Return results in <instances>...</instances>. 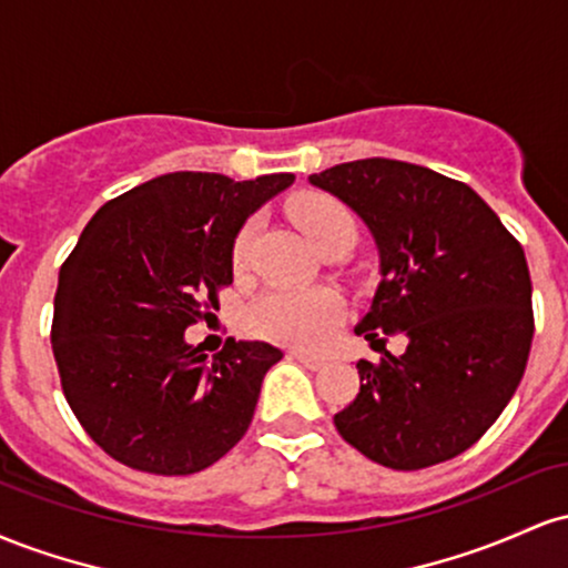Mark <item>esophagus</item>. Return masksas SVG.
I'll return each instance as SVG.
<instances>
[{
  "mask_svg": "<svg viewBox=\"0 0 568 568\" xmlns=\"http://www.w3.org/2000/svg\"><path fill=\"white\" fill-rule=\"evenodd\" d=\"M288 357H291V361H298V363H302V366L312 368V371H317V368H323V366H325L323 357L306 355V352H298V349H291V352H288Z\"/></svg>",
  "mask_w": 568,
  "mask_h": 568,
  "instance_id": "esophagus-1",
  "label": "esophagus"
}]
</instances>
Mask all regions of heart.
Masks as SVG:
<instances>
[{
  "mask_svg": "<svg viewBox=\"0 0 568 568\" xmlns=\"http://www.w3.org/2000/svg\"><path fill=\"white\" fill-rule=\"evenodd\" d=\"M293 216L310 234L317 247L347 237L355 243L357 224L352 211L344 202L328 194H306L293 205ZM253 237H256V221H245L243 230L232 240V266L245 270L251 258ZM344 321V302L331 288H280L266 291L256 302L247 306L245 328L253 336L270 338L291 347L317 349L328 344L338 325Z\"/></svg>",
  "mask_w": 568,
  "mask_h": 568,
  "instance_id": "heart-1",
  "label": "heart"
}]
</instances>
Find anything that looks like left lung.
<instances>
[{"label": "left lung", "instance_id": "left-lung-1", "mask_svg": "<svg viewBox=\"0 0 568 568\" xmlns=\"http://www.w3.org/2000/svg\"><path fill=\"white\" fill-rule=\"evenodd\" d=\"M310 184L347 202L374 234L382 283L355 334L361 393L334 416L349 446L422 470L473 446L505 410L529 361L531 277L524 247L470 186L400 160H355ZM406 335L407 352L383 349Z\"/></svg>", "mask_w": 568, "mask_h": 568}]
</instances>
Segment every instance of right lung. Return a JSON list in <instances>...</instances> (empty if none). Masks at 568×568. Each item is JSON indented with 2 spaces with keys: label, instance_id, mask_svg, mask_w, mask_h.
I'll list each match as a JSON object with an SVG mask.
<instances>
[{
  "label": "right lung",
  "instance_id": "1",
  "mask_svg": "<svg viewBox=\"0 0 568 568\" xmlns=\"http://www.w3.org/2000/svg\"><path fill=\"white\" fill-rule=\"evenodd\" d=\"M293 173L234 181L179 171L109 200L61 266L53 355L84 433L152 475L211 467L245 435L283 352L234 342L207 361L184 331L232 285V240Z\"/></svg>",
  "mask_w": 568,
  "mask_h": 568
}]
</instances>
